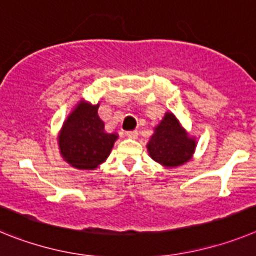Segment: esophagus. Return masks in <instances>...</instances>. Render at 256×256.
<instances>
[{"label": "esophagus", "mask_w": 256, "mask_h": 256, "mask_svg": "<svg viewBox=\"0 0 256 256\" xmlns=\"http://www.w3.org/2000/svg\"><path fill=\"white\" fill-rule=\"evenodd\" d=\"M126 136L130 138V139H136V138H138V131L136 130L128 131V132H126Z\"/></svg>", "instance_id": "esophagus-1"}]
</instances>
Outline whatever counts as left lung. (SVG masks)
<instances>
[{
    "mask_svg": "<svg viewBox=\"0 0 256 256\" xmlns=\"http://www.w3.org/2000/svg\"><path fill=\"white\" fill-rule=\"evenodd\" d=\"M196 146V139L182 128L176 117L166 112L154 128V134L150 136L146 148L156 162L165 168H176L192 158Z\"/></svg>",
    "mask_w": 256,
    "mask_h": 256,
    "instance_id": "obj_1",
    "label": "left lung"
}]
</instances>
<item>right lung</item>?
Returning a JSON list of instances; mask_svg holds the SVG:
<instances>
[{"label": "right lung", "mask_w": 256, "mask_h": 256, "mask_svg": "<svg viewBox=\"0 0 256 256\" xmlns=\"http://www.w3.org/2000/svg\"><path fill=\"white\" fill-rule=\"evenodd\" d=\"M99 104L80 102L63 124L58 138L60 154L78 170H94L110 156L118 135L104 131Z\"/></svg>", "instance_id": "right-lung-1"}]
</instances>
